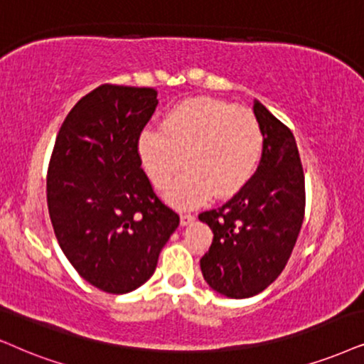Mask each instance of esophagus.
<instances>
[{
    "label": "esophagus",
    "instance_id": "1",
    "mask_svg": "<svg viewBox=\"0 0 364 364\" xmlns=\"http://www.w3.org/2000/svg\"><path fill=\"white\" fill-rule=\"evenodd\" d=\"M193 220H195L193 213H181V225H190Z\"/></svg>",
    "mask_w": 364,
    "mask_h": 364
}]
</instances>
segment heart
Here are the masks:
<instances>
[{
	"mask_svg": "<svg viewBox=\"0 0 364 364\" xmlns=\"http://www.w3.org/2000/svg\"><path fill=\"white\" fill-rule=\"evenodd\" d=\"M139 156L154 186L166 188L178 206L203 203L211 195L237 193L254 176L264 153V131L248 109L211 97H193L169 110L161 127L139 136Z\"/></svg>",
	"mask_w": 364,
	"mask_h": 364,
	"instance_id": "1",
	"label": "heart"
}]
</instances>
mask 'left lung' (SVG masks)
<instances>
[{
	"instance_id": "left-lung-1",
	"label": "left lung",
	"mask_w": 364,
	"mask_h": 364,
	"mask_svg": "<svg viewBox=\"0 0 364 364\" xmlns=\"http://www.w3.org/2000/svg\"><path fill=\"white\" fill-rule=\"evenodd\" d=\"M254 114L264 131V153L250 181L227 203L198 215L213 230L200 267L213 291L245 299L282 274L306 210V185L292 131L259 100Z\"/></svg>"
}]
</instances>
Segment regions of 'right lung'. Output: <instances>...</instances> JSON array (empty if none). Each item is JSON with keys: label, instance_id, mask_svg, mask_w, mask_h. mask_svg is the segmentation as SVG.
<instances>
[{"label": "right lung", "instance_id": "obj_1", "mask_svg": "<svg viewBox=\"0 0 364 364\" xmlns=\"http://www.w3.org/2000/svg\"><path fill=\"white\" fill-rule=\"evenodd\" d=\"M156 95L153 87L99 85L68 112L48 163L47 203L58 245L82 279L107 294L144 284L179 225L137 149Z\"/></svg>", "mask_w": 364, "mask_h": 364}]
</instances>
